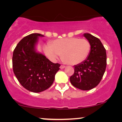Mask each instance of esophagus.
Returning a JSON list of instances; mask_svg holds the SVG:
<instances>
[{
	"label": "esophagus",
	"instance_id": "1",
	"mask_svg": "<svg viewBox=\"0 0 122 122\" xmlns=\"http://www.w3.org/2000/svg\"><path fill=\"white\" fill-rule=\"evenodd\" d=\"M65 67H66L65 66H64V65H61V66H60V68H61V69H63V68H65Z\"/></svg>",
	"mask_w": 122,
	"mask_h": 122
}]
</instances>
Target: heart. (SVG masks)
I'll list each match as a JSON object with an SVG mask.
<instances>
[{
  "instance_id": "heart-1",
  "label": "heart",
  "mask_w": 122,
  "mask_h": 122,
  "mask_svg": "<svg viewBox=\"0 0 122 122\" xmlns=\"http://www.w3.org/2000/svg\"><path fill=\"white\" fill-rule=\"evenodd\" d=\"M90 44L85 39L78 38L55 39L44 47V53L50 59L55 61L61 55L62 61L70 65L80 63L87 58L90 51Z\"/></svg>"
}]
</instances>
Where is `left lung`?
Listing matches in <instances>:
<instances>
[{"mask_svg":"<svg viewBox=\"0 0 122 122\" xmlns=\"http://www.w3.org/2000/svg\"><path fill=\"white\" fill-rule=\"evenodd\" d=\"M91 45L88 58L74 66V74L70 77L71 83L81 90H90L98 85L103 78L107 65L106 49L97 37L84 34Z\"/></svg>","mask_w":122,"mask_h":122,"instance_id":"left-lung-1","label":"left lung"}]
</instances>
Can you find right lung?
<instances>
[{
  "label": "right lung",
  "mask_w": 122,
  "mask_h": 122,
  "mask_svg": "<svg viewBox=\"0 0 122 122\" xmlns=\"http://www.w3.org/2000/svg\"><path fill=\"white\" fill-rule=\"evenodd\" d=\"M40 34H32L21 40L14 50L12 68L19 83L25 89L40 92L52 85L61 64L54 63L35 51Z\"/></svg>",
  "instance_id": "add662e5"
}]
</instances>
